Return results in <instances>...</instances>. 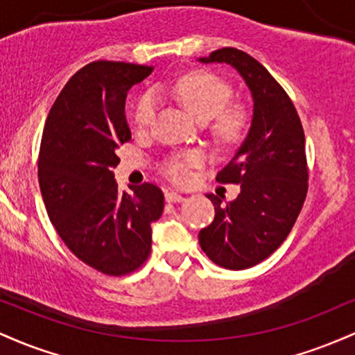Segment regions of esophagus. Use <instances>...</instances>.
Instances as JSON below:
<instances>
[{
  "instance_id": "34e87169",
  "label": "esophagus",
  "mask_w": 355,
  "mask_h": 355,
  "mask_svg": "<svg viewBox=\"0 0 355 355\" xmlns=\"http://www.w3.org/2000/svg\"><path fill=\"white\" fill-rule=\"evenodd\" d=\"M165 200L166 202H183V200H185V197H183V195H180V193H177V191L170 190V191H166V193H165Z\"/></svg>"
}]
</instances>
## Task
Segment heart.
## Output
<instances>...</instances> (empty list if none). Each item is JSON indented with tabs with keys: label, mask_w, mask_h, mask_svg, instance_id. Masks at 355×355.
<instances>
[{
	"label": "heart",
	"mask_w": 355,
	"mask_h": 355,
	"mask_svg": "<svg viewBox=\"0 0 355 355\" xmlns=\"http://www.w3.org/2000/svg\"><path fill=\"white\" fill-rule=\"evenodd\" d=\"M160 92L170 93L193 116L205 121L215 116L214 132L225 144L240 140L248 126V112L242 103H229L234 89L225 80L209 71H193L183 75L172 85L160 87ZM157 103L153 95L141 96L133 112V125L138 130L148 128L155 120ZM200 152H187L170 158L164 173L175 183L185 185L191 180V168L202 165Z\"/></svg>",
	"instance_id": "heart-1"
}]
</instances>
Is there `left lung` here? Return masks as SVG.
<instances>
[{
	"instance_id": "obj_1",
	"label": "left lung",
	"mask_w": 355,
	"mask_h": 355,
	"mask_svg": "<svg viewBox=\"0 0 355 355\" xmlns=\"http://www.w3.org/2000/svg\"><path fill=\"white\" fill-rule=\"evenodd\" d=\"M200 61L232 64L254 96L245 141L217 175L220 183L240 185L239 197L223 205L217 195H207L215 218L198 234L211 262L243 270L274 254L302 210L309 189L304 128L287 92L245 51L222 48Z\"/></svg>"
}]
</instances>
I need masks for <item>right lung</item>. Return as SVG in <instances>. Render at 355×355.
Here are the masks:
<instances>
[{
  "instance_id": "obj_1",
  "label": "right lung",
  "mask_w": 355,
  "mask_h": 355,
  "mask_svg": "<svg viewBox=\"0 0 355 355\" xmlns=\"http://www.w3.org/2000/svg\"><path fill=\"white\" fill-rule=\"evenodd\" d=\"M152 67L92 61L68 80L44 123L38 182L44 207L64 245L95 270L123 277L152 252V223L164 211L153 183L118 190L115 150L132 140L125 100Z\"/></svg>"
}]
</instances>
